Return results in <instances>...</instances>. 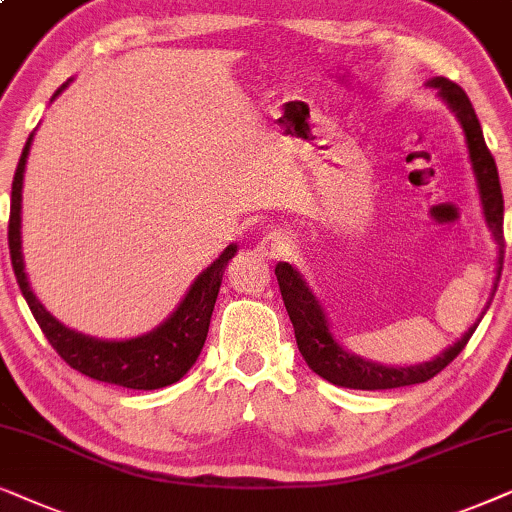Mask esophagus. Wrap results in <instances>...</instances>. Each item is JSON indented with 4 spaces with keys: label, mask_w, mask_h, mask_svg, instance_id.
Returning a JSON list of instances; mask_svg holds the SVG:
<instances>
[{
    "label": "esophagus",
    "mask_w": 512,
    "mask_h": 512,
    "mask_svg": "<svg viewBox=\"0 0 512 512\" xmlns=\"http://www.w3.org/2000/svg\"><path fill=\"white\" fill-rule=\"evenodd\" d=\"M290 250H292V236L283 229L271 231V234L264 236L262 243L257 245V252H260L262 257H267V260H278V257L290 255Z\"/></svg>",
    "instance_id": "1"
}]
</instances>
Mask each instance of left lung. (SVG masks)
<instances>
[{"label":"left lung","instance_id":"left-lung-1","mask_svg":"<svg viewBox=\"0 0 512 512\" xmlns=\"http://www.w3.org/2000/svg\"><path fill=\"white\" fill-rule=\"evenodd\" d=\"M428 86L438 88L440 98L452 107V112L461 121L463 133H466L470 163H473V173L480 189L482 210H485V222L487 227L492 229L494 241L499 243V267H496V281H499L506 241H503V194H501L496 161L492 152L487 149L478 114H475V109L470 105L468 95L463 93V88L456 86L454 81H449L445 77L431 79L428 81ZM276 278H278V288H281V295H283V304L285 309H288L292 327H295L297 349L304 356L306 365H309L318 377L330 381V384H337L344 388H358V391H386V388L424 384V381L433 379L435 374L445 370V367L452 363L463 349H466L468 339L473 337L475 327H478L482 318L480 316L478 323L468 327L466 335H463L454 346H449L447 351H442L438 358L428 360V363L410 365V367H386L379 363H370V360H363L360 356H353V353L344 351L342 346L337 344V339L332 337L330 332V325H327L323 306H320L316 295H313L302 274H299L292 264L278 262ZM494 292H496V283H494Z\"/></svg>","mask_w":512,"mask_h":512}]
</instances>
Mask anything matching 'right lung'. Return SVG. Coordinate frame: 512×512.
<instances>
[{"label":"right lung","instance_id":"right-lung-1","mask_svg":"<svg viewBox=\"0 0 512 512\" xmlns=\"http://www.w3.org/2000/svg\"><path fill=\"white\" fill-rule=\"evenodd\" d=\"M30 145L32 135L25 142L23 154H20L16 166V175H13L9 250L11 267L20 285V292H23L25 302L30 306L34 320L42 327L46 339H49V344L58 351V356L67 365L86 374V377L105 381V384L138 388V391H154V388H163L180 381L189 372V367L196 363L203 344H206L217 292H220L227 262L236 255V245H227V250L192 283L185 299L170 313L166 323H161L156 330L147 332V335L124 339V342H102V339L74 332L44 309V304L32 292L25 274L23 250H20V201H23V173Z\"/></svg>","mask_w":512,"mask_h":512}]
</instances>
